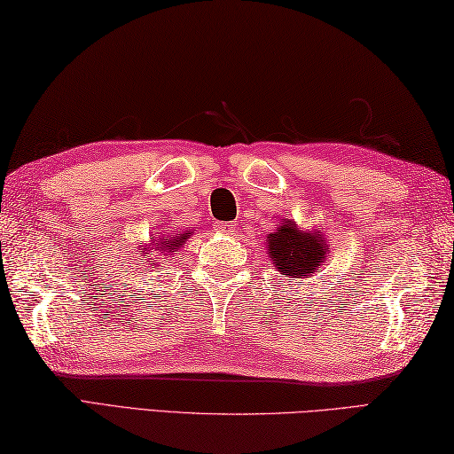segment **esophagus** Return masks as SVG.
I'll use <instances>...</instances> for the list:
<instances>
[{"instance_id":"1","label":"esophagus","mask_w":454,"mask_h":454,"mask_svg":"<svg viewBox=\"0 0 454 454\" xmlns=\"http://www.w3.org/2000/svg\"><path fill=\"white\" fill-rule=\"evenodd\" d=\"M215 232L220 236H230L234 232V226L232 224H226V222H220V224L215 226Z\"/></svg>"}]
</instances>
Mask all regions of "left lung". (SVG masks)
Wrapping results in <instances>:
<instances>
[{"instance_id":"left-lung-1","label":"left lung","mask_w":454,"mask_h":454,"mask_svg":"<svg viewBox=\"0 0 454 454\" xmlns=\"http://www.w3.org/2000/svg\"><path fill=\"white\" fill-rule=\"evenodd\" d=\"M267 244L275 269L288 278V283L320 271L325 252L330 249L320 234L298 232L291 220L285 222L277 232L269 234Z\"/></svg>"}]
</instances>
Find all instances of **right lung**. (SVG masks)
Instances as JSON below:
<instances>
[{"label": "right lung", "mask_w": 454, "mask_h": 454, "mask_svg": "<svg viewBox=\"0 0 454 454\" xmlns=\"http://www.w3.org/2000/svg\"><path fill=\"white\" fill-rule=\"evenodd\" d=\"M185 239H187V234H177V236L169 238L168 242H163V239H160V244L152 242V249H150V247H142V252H148V255H146V259L138 257V259H137V265H144V269H146V267H158L156 263L150 262V259L153 257V259H156V262H158L160 255H166V254L171 252V249L181 247L183 242H185Z\"/></svg>", "instance_id": "right-lung-1"}]
</instances>
